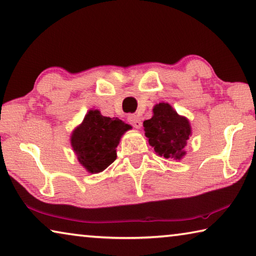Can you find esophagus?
<instances>
[{
	"mask_svg": "<svg viewBox=\"0 0 256 256\" xmlns=\"http://www.w3.org/2000/svg\"><path fill=\"white\" fill-rule=\"evenodd\" d=\"M128 120L130 122V124H132L136 128H140L141 125H142V123H141L140 117L138 115H128Z\"/></svg>",
	"mask_w": 256,
	"mask_h": 256,
	"instance_id": "1",
	"label": "esophagus"
}]
</instances>
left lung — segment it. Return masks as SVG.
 <instances>
[{"label":"left lung","mask_w":256,"mask_h":256,"mask_svg":"<svg viewBox=\"0 0 256 256\" xmlns=\"http://www.w3.org/2000/svg\"><path fill=\"white\" fill-rule=\"evenodd\" d=\"M152 112V118L144 122L149 144L160 156L180 160L186 155L184 147L192 136L189 120L165 102L157 104Z\"/></svg>","instance_id":"obj_1"}]
</instances>
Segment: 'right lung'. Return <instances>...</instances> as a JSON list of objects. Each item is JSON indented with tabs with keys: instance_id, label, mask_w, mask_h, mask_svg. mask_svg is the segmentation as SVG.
I'll return each mask as SVG.
<instances>
[{
	"instance_id": "1",
	"label": "right lung",
	"mask_w": 256,
	"mask_h": 256,
	"mask_svg": "<svg viewBox=\"0 0 256 256\" xmlns=\"http://www.w3.org/2000/svg\"><path fill=\"white\" fill-rule=\"evenodd\" d=\"M131 128L118 118L102 116L99 110H88L82 124L72 133V147L77 160L88 173H99L116 160L120 136Z\"/></svg>"
}]
</instances>
